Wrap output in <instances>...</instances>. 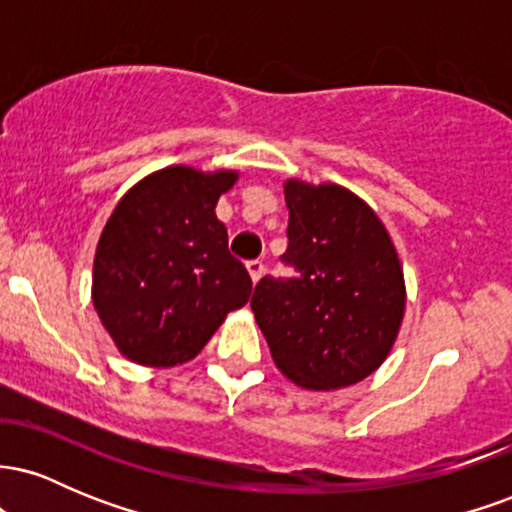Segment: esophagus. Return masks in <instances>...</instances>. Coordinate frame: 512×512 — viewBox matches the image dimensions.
Returning <instances> with one entry per match:
<instances>
[{
  "label": "esophagus",
  "mask_w": 512,
  "mask_h": 512,
  "mask_svg": "<svg viewBox=\"0 0 512 512\" xmlns=\"http://www.w3.org/2000/svg\"><path fill=\"white\" fill-rule=\"evenodd\" d=\"M248 272H250V276H252V281H260L262 279V274H264V264H262V260H250L248 262Z\"/></svg>",
  "instance_id": "esophagus-1"
}]
</instances>
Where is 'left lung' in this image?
<instances>
[{
    "label": "left lung",
    "instance_id": "obj_1",
    "mask_svg": "<svg viewBox=\"0 0 512 512\" xmlns=\"http://www.w3.org/2000/svg\"><path fill=\"white\" fill-rule=\"evenodd\" d=\"M286 279L264 276L252 313L276 368L305 390H339L368 378L395 344L404 274L390 233L346 187L286 180Z\"/></svg>",
    "mask_w": 512,
    "mask_h": 512
}]
</instances>
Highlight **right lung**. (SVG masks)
Here are the masks:
<instances>
[{"instance_id":"right-lung-1","label":"right lung","mask_w":512,"mask_h":512,"mask_svg":"<svg viewBox=\"0 0 512 512\" xmlns=\"http://www.w3.org/2000/svg\"><path fill=\"white\" fill-rule=\"evenodd\" d=\"M236 170L202 173L168 166L117 202L93 260V308L120 354L139 366L170 368L195 358L252 281L228 252L216 202Z\"/></svg>"}]
</instances>
